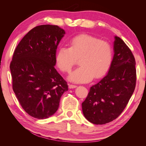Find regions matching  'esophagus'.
I'll return each instance as SVG.
<instances>
[{
    "label": "esophagus",
    "instance_id": "34e87169",
    "mask_svg": "<svg viewBox=\"0 0 146 146\" xmlns=\"http://www.w3.org/2000/svg\"><path fill=\"white\" fill-rule=\"evenodd\" d=\"M77 87L76 85H71L69 84V88L70 89H73V88H75Z\"/></svg>",
    "mask_w": 146,
    "mask_h": 146
}]
</instances>
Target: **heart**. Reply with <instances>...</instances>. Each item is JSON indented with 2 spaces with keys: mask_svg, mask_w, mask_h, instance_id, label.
Listing matches in <instances>:
<instances>
[{
  "mask_svg": "<svg viewBox=\"0 0 146 146\" xmlns=\"http://www.w3.org/2000/svg\"><path fill=\"white\" fill-rule=\"evenodd\" d=\"M80 58V66L74 70L68 80L75 83H86L103 76L109 70L112 61V48L107 41L88 35L71 38L68 48H59L55 56L56 64L63 72H70Z\"/></svg>",
  "mask_w": 146,
  "mask_h": 146,
  "instance_id": "heart-1",
  "label": "heart"
}]
</instances>
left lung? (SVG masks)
<instances>
[{"instance_id": "left-lung-1", "label": "left lung", "mask_w": 146, "mask_h": 146, "mask_svg": "<svg viewBox=\"0 0 146 146\" xmlns=\"http://www.w3.org/2000/svg\"><path fill=\"white\" fill-rule=\"evenodd\" d=\"M113 49L114 54L107 75L92 86L82 104L85 117L94 124H105L117 119L135 87V61L131 49L116 36Z\"/></svg>"}]
</instances>
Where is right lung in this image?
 Returning a JSON list of instances; mask_svg holds the SVG:
<instances>
[{
    "instance_id": "1",
    "label": "right lung",
    "mask_w": 146,
    "mask_h": 146,
    "mask_svg": "<svg viewBox=\"0 0 146 146\" xmlns=\"http://www.w3.org/2000/svg\"><path fill=\"white\" fill-rule=\"evenodd\" d=\"M65 35L58 26L41 25L24 36L14 52L10 70L14 92L23 109L44 119L57 111L67 83L54 68L57 47Z\"/></svg>"
}]
</instances>
